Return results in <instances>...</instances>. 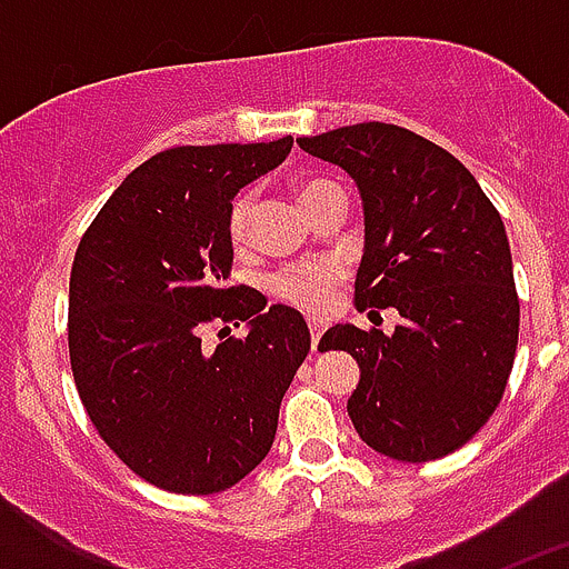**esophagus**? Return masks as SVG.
I'll use <instances>...</instances> for the list:
<instances>
[{
  "mask_svg": "<svg viewBox=\"0 0 569 569\" xmlns=\"http://www.w3.org/2000/svg\"><path fill=\"white\" fill-rule=\"evenodd\" d=\"M321 333H325V325H321L319 319H310V347L316 350V345H319Z\"/></svg>",
  "mask_w": 569,
  "mask_h": 569,
  "instance_id": "34e87169",
  "label": "esophagus"
}]
</instances>
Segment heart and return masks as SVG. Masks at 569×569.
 Returning <instances> with one entry per match:
<instances>
[{"mask_svg":"<svg viewBox=\"0 0 569 569\" xmlns=\"http://www.w3.org/2000/svg\"><path fill=\"white\" fill-rule=\"evenodd\" d=\"M336 190L333 182H325V179H310V182L299 184V199L301 204L308 208L319 199L321 193ZM256 213V193L253 190H241L239 196L230 204L228 213V233L236 248L244 244L250 239V224H253ZM345 279V270H341L339 261L333 259H316L305 261V264H290V268H281L270 276V293L276 299H281L290 308H299L305 313H325L330 310L336 299V288L339 281Z\"/></svg>","mask_w":569,"mask_h":569,"instance_id":"heart-1","label":"heart"}]
</instances>
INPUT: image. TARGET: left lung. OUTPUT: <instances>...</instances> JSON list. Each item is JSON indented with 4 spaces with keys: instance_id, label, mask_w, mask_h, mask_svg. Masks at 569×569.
<instances>
[{
    "instance_id": "1",
    "label": "left lung",
    "mask_w": 569,
    "mask_h": 569,
    "mask_svg": "<svg viewBox=\"0 0 569 569\" xmlns=\"http://www.w3.org/2000/svg\"><path fill=\"white\" fill-rule=\"evenodd\" d=\"M299 148L339 164L361 193L356 310L401 316L393 336L336 325L319 341L361 367L347 399L356 433L399 461L453 453L496 413L519 345L499 210L453 153L399 124H347Z\"/></svg>"
}]
</instances>
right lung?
<instances>
[{
	"label": "right lung",
	"instance_id": "right-lung-1",
	"mask_svg": "<svg viewBox=\"0 0 569 569\" xmlns=\"http://www.w3.org/2000/svg\"><path fill=\"white\" fill-rule=\"evenodd\" d=\"M293 139L182 144L113 190L73 256L70 370L104 445L139 479L208 496L270 453L279 405L310 350L299 310L230 284V199ZM248 320L208 355L201 330ZM230 333V330H228Z\"/></svg>",
	"mask_w": 569,
	"mask_h": 569
}]
</instances>
